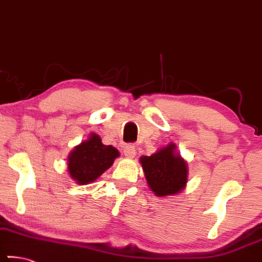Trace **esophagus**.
<instances>
[{"mask_svg":"<svg viewBox=\"0 0 262 262\" xmlns=\"http://www.w3.org/2000/svg\"><path fill=\"white\" fill-rule=\"evenodd\" d=\"M124 155L126 157H135L136 156V146L134 144H126L124 147Z\"/></svg>","mask_w":262,"mask_h":262,"instance_id":"34e87169","label":"esophagus"}]
</instances>
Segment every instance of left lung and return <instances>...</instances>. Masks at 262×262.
<instances>
[{"instance_id": "8db88e82", "label": "left lung", "mask_w": 262, "mask_h": 262, "mask_svg": "<svg viewBox=\"0 0 262 262\" xmlns=\"http://www.w3.org/2000/svg\"><path fill=\"white\" fill-rule=\"evenodd\" d=\"M140 163L147 184L157 196L177 194L187 183V163L175 154L173 144L158 150L152 156L142 157Z\"/></svg>"}]
</instances>
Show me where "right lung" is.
I'll return each instance as SVG.
<instances>
[{"mask_svg": "<svg viewBox=\"0 0 262 262\" xmlns=\"http://www.w3.org/2000/svg\"><path fill=\"white\" fill-rule=\"evenodd\" d=\"M119 156L118 150L111 145H104L98 135L75 146L68 157V171L78 184L92 183L113 164Z\"/></svg>", "mask_w": 262, "mask_h": 262, "instance_id": "obj_1", "label": "right lung"}]
</instances>
